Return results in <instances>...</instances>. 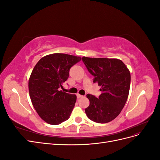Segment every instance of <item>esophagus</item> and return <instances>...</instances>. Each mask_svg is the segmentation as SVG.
Returning a JSON list of instances; mask_svg holds the SVG:
<instances>
[{
	"instance_id": "34e87169",
	"label": "esophagus",
	"mask_w": 160,
	"mask_h": 160,
	"mask_svg": "<svg viewBox=\"0 0 160 160\" xmlns=\"http://www.w3.org/2000/svg\"><path fill=\"white\" fill-rule=\"evenodd\" d=\"M77 98H83V95H80V94H79V93H77Z\"/></svg>"
}]
</instances>
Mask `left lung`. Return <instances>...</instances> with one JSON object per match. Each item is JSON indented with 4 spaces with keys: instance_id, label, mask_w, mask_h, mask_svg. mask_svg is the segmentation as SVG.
Returning a JSON list of instances; mask_svg holds the SVG:
<instances>
[{
    "instance_id": "1",
    "label": "left lung",
    "mask_w": 160,
    "mask_h": 160,
    "mask_svg": "<svg viewBox=\"0 0 160 160\" xmlns=\"http://www.w3.org/2000/svg\"><path fill=\"white\" fill-rule=\"evenodd\" d=\"M82 61L94 77L93 83L101 87L99 98L88 94L89 106L85 109L88 118L96 123H105L119 115L126 103L131 82L130 72L123 62L117 59L89 58Z\"/></svg>"
}]
</instances>
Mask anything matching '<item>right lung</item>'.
<instances>
[{
    "mask_svg": "<svg viewBox=\"0 0 160 160\" xmlns=\"http://www.w3.org/2000/svg\"><path fill=\"white\" fill-rule=\"evenodd\" d=\"M81 60L80 57L54 53L41 58L34 67L28 81L30 98L37 113L47 123L59 125L69 118L77 96L61 88L71 67Z\"/></svg>",
    "mask_w": 160,
    "mask_h": 160,
    "instance_id": "1",
    "label": "right lung"
}]
</instances>
